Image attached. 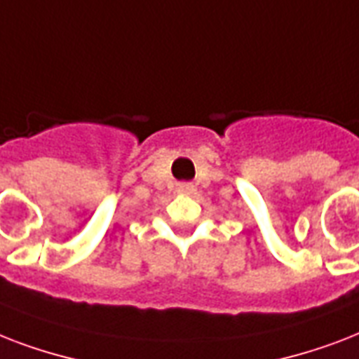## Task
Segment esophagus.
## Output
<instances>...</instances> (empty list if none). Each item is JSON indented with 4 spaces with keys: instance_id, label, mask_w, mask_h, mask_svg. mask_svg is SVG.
Masks as SVG:
<instances>
[{
    "instance_id": "34e87169",
    "label": "esophagus",
    "mask_w": 359,
    "mask_h": 359,
    "mask_svg": "<svg viewBox=\"0 0 359 359\" xmlns=\"http://www.w3.org/2000/svg\"><path fill=\"white\" fill-rule=\"evenodd\" d=\"M179 191L180 194H186V196H188V194H191V191H194V186L188 184V182H184V184H179Z\"/></svg>"
}]
</instances>
